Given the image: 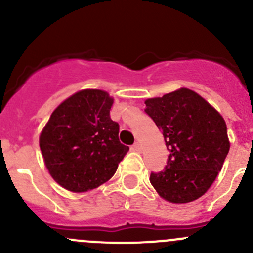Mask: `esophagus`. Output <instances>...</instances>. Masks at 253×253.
<instances>
[{
    "mask_svg": "<svg viewBox=\"0 0 253 253\" xmlns=\"http://www.w3.org/2000/svg\"><path fill=\"white\" fill-rule=\"evenodd\" d=\"M132 148H133V150H136V152H142V149H143L142 144H141V143H138V142L134 143L133 147H132Z\"/></svg>",
    "mask_w": 253,
    "mask_h": 253,
    "instance_id": "obj_1",
    "label": "esophagus"
}]
</instances>
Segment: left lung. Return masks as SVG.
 Segmentation results:
<instances>
[{"instance_id":"left-lung-1","label":"left lung","mask_w":253,"mask_h":253,"mask_svg":"<svg viewBox=\"0 0 253 253\" xmlns=\"http://www.w3.org/2000/svg\"><path fill=\"white\" fill-rule=\"evenodd\" d=\"M144 104L170 152L165 169L150 174L152 186L163 200L176 205L202 197L230 149L225 120L188 88L147 99Z\"/></svg>"}]
</instances>
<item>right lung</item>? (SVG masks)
Segmentation results:
<instances>
[{
  "label": "right lung",
  "mask_w": 253,
  "mask_h": 253,
  "mask_svg": "<svg viewBox=\"0 0 253 253\" xmlns=\"http://www.w3.org/2000/svg\"><path fill=\"white\" fill-rule=\"evenodd\" d=\"M114 98L100 89H83L63 100L51 114L39 137L48 174L75 193L108 182L129 148L119 141L112 121Z\"/></svg>",
  "instance_id": "1"
}]
</instances>
